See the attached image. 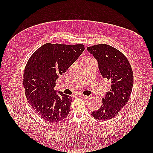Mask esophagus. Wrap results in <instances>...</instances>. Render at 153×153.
I'll use <instances>...</instances> for the list:
<instances>
[{"label":"esophagus","mask_w":153,"mask_h":153,"mask_svg":"<svg viewBox=\"0 0 153 153\" xmlns=\"http://www.w3.org/2000/svg\"><path fill=\"white\" fill-rule=\"evenodd\" d=\"M79 97H81L82 99H87L89 98V96H86V95H82V94H80V95H79Z\"/></svg>","instance_id":"esophagus-1"}]
</instances>
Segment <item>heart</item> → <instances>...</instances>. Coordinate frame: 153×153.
Returning a JSON list of instances; mask_svg holds the SVG:
<instances>
[{"label": "heart", "instance_id": "b5f03b06", "mask_svg": "<svg viewBox=\"0 0 153 153\" xmlns=\"http://www.w3.org/2000/svg\"><path fill=\"white\" fill-rule=\"evenodd\" d=\"M85 59H87V58H85Z\"/></svg>", "mask_w": 153, "mask_h": 153}]
</instances>
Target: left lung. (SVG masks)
<instances>
[{
  "mask_svg": "<svg viewBox=\"0 0 153 153\" xmlns=\"http://www.w3.org/2000/svg\"><path fill=\"white\" fill-rule=\"evenodd\" d=\"M98 61L100 72L111 82V88L102 99L100 108L92 116L99 120L115 117L129 101L134 85V74L128 58L116 48L99 44L87 48Z\"/></svg>",
  "mask_w": 153,
  "mask_h": 153,
  "instance_id": "obj_1",
  "label": "left lung"
}]
</instances>
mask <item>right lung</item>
<instances>
[{"instance_id":"add662e5","label":"right lung","mask_w":153,"mask_h":153,"mask_svg":"<svg viewBox=\"0 0 153 153\" xmlns=\"http://www.w3.org/2000/svg\"><path fill=\"white\" fill-rule=\"evenodd\" d=\"M84 47L48 43L28 60L23 76L25 96L34 111L46 121L60 122L69 114L71 97L62 92L57 95L56 80L77 59Z\"/></svg>"}]
</instances>
